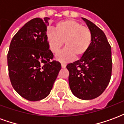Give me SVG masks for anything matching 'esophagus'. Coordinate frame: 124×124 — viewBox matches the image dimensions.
Segmentation results:
<instances>
[{
    "label": "esophagus",
    "instance_id": "34e87169",
    "mask_svg": "<svg viewBox=\"0 0 124 124\" xmlns=\"http://www.w3.org/2000/svg\"><path fill=\"white\" fill-rule=\"evenodd\" d=\"M61 66H62V68H66V64H64V63H62V64H61Z\"/></svg>",
    "mask_w": 124,
    "mask_h": 124
}]
</instances>
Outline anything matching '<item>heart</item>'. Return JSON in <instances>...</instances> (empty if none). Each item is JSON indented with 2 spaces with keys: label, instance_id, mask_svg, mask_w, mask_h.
<instances>
[{
  "label": "heart",
  "instance_id": "1",
  "mask_svg": "<svg viewBox=\"0 0 124 124\" xmlns=\"http://www.w3.org/2000/svg\"><path fill=\"white\" fill-rule=\"evenodd\" d=\"M49 48L58 54L64 46L66 48L56 56V60L68 62L75 57L83 56L91 46L92 35L90 30L76 20H62L55 25V31L50 29L46 32Z\"/></svg>",
  "mask_w": 124,
  "mask_h": 124
}]
</instances>
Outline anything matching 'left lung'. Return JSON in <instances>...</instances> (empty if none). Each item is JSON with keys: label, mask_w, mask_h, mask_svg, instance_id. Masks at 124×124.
<instances>
[{"label": "left lung", "mask_w": 124, "mask_h": 124, "mask_svg": "<svg viewBox=\"0 0 124 124\" xmlns=\"http://www.w3.org/2000/svg\"><path fill=\"white\" fill-rule=\"evenodd\" d=\"M92 35L91 46L80 59L67 65L69 86L72 93L84 100L100 96L112 76L111 46L105 34L96 24L82 18Z\"/></svg>", "instance_id": "8db88e82"}]
</instances>
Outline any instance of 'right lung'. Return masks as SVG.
Returning a JSON list of instances; mask_svg holds the SVG:
<instances>
[{"mask_svg":"<svg viewBox=\"0 0 124 124\" xmlns=\"http://www.w3.org/2000/svg\"><path fill=\"white\" fill-rule=\"evenodd\" d=\"M48 17L33 18L12 38L7 55L13 88L29 101H38L50 93L61 69L46 40Z\"/></svg>","mask_w":124,"mask_h":124,"instance_id":"obj_1","label":"right lung"}]
</instances>
